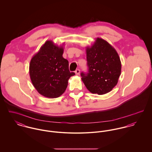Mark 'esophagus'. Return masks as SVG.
Listing matches in <instances>:
<instances>
[{"mask_svg":"<svg viewBox=\"0 0 152 152\" xmlns=\"http://www.w3.org/2000/svg\"><path fill=\"white\" fill-rule=\"evenodd\" d=\"M75 74H76V75H79L80 73V70L79 69H76V71H75Z\"/></svg>","mask_w":152,"mask_h":152,"instance_id":"obj_1","label":"esophagus"}]
</instances>
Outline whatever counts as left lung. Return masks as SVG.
I'll use <instances>...</instances> for the list:
<instances>
[{
  "mask_svg": "<svg viewBox=\"0 0 152 152\" xmlns=\"http://www.w3.org/2000/svg\"><path fill=\"white\" fill-rule=\"evenodd\" d=\"M88 72H81V80L92 94L103 95L112 91L121 73V62L116 50L105 40L96 38L87 47Z\"/></svg>",
  "mask_w": 152,
  "mask_h": 152,
  "instance_id": "8db88e82",
  "label": "left lung"
}]
</instances>
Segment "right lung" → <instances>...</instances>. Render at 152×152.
<instances>
[{"label": "right lung", "instance_id": "right-lung-1", "mask_svg": "<svg viewBox=\"0 0 152 152\" xmlns=\"http://www.w3.org/2000/svg\"><path fill=\"white\" fill-rule=\"evenodd\" d=\"M64 48L46 41L32 57L29 65L31 83L38 92L45 97L61 96L68 86L69 78L75 75L70 72L68 61L63 58Z\"/></svg>", "mask_w": 152, "mask_h": 152}]
</instances>
